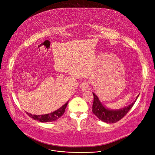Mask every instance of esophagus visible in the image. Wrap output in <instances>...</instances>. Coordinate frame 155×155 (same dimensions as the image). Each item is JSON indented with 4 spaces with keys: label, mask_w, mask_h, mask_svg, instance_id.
Segmentation results:
<instances>
[{
    "label": "esophagus",
    "mask_w": 155,
    "mask_h": 155,
    "mask_svg": "<svg viewBox=\"0 0 155 155\" xmlns=\"http://www.w3.org/2000/svg\"><path fill=\"white\" fill-rule=\"evenodd\" d=\"M88 87H89V85H88V83L87 81H83L80 84V88H81V89H82L83 91L86 90L88 88Z\"/></svg>",
    "instance_id": "34e87169"
}]
</instances>
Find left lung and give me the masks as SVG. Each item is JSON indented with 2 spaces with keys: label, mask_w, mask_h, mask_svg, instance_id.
Returning a JSON list of instances; mask_svg holds the SVG:
<instances>
[{
  "label": "left lung",
  "mask_w": 155,
  "mask_h": 155,
  "mask_svg": "<svg viewBox=\"0 0 155 155\" xmlns=\"http://www.w3.org/2000/svg\"><path fill=\"white\" fill-rule=\"evenodd\" d=\"M94 95V101L92 105V113L101 120L106 123L113 124L118 122L121 119H122L131 110L133 105L135 104L136 99L138 96H137L136 100L130 104L128 107H126L122 109L113 110H110L105 108L101 104V103L99 100L98 97L92 93Z\"/></svg>",
  "instance_id": "1"
}]
</instances>
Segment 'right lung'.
Returning a JSON list of instances; mask_svg holds the SVG:
<instances>
[{"instance_id":"right-lung-1","label":"right lung","mask_w":155,"mask_h":155,"mask_svg":"<svg viewBox=\"0 0 155 155\" xmlns=\"http://www.w3.org/2000/svg\"><path fill=\"white\" fill-rule=\"evenodd\" d=\"M68 102L69 101L66 103V104H64L60 109L50 114H42V115H32L31 114H29L28 113H27V114L31 118L41 122H48L55 121L57 119H58L64 114L65 111V109L68 104Z\"/></svg>"}]
</instances>
